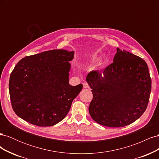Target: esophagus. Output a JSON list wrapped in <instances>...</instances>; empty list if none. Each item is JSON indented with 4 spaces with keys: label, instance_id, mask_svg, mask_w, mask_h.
I'll return each instance as SVG.
<instances>
[{
    "label": "esophagus",
    "instance_id": "34e87169",
    "mask_svg": "<svg viewBox=\"0 0 159 159\" xmlns=\"http://www.w3.org/2000/svg\"><path fill=\"white\" fill-rule=\"evenodd\" d=\"M83 87H84V88H89V85H88V84L87 83V82H84V84H83Z\"/></svg>",
    "mask_w": 159,
    "mask_h": 159
}]
</instances>
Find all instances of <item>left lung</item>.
Returning a JSON list of instances; mask_svg holds the SVG:
<instances>
[{
	"label": "left lung",
	"mask_w": 159,
	"mask_h": 159,
	"mask_svg": "<svg viewBox=\"0 0 159 159\" xmlns=\"http://www.w3.org/2000/svg\"><path fill=\"white\" fill-rule=\"evenodd\" d=\"M113 62L103 71L86 77L93 93L89 112L103 126L122 127L140 117L147 109L151 79L145 60L117 48Z\"/></svg>",
	"instance_id": "8db88e82"
}]
</instances>
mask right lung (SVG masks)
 Returning a JSON list of instances; mask_svg holds the SVG:
<instances>
[{
    "mask_svg": "<svg viewBox=\"0 0 159 159\" xmlns=\"http://www.w3.org/2000/svg\"><path fill=\"white\" fill-rule=\"evenodd\" d=\"M74 52L53 50L24 57L14 67L9 80L12 107L25 121L50 127L63 120L82 84H69Z\"/></svg>",
    "mask_w": 159,
    "mask_h": 159,
    "instance_id": "right-lung-1",
    "label": "right lung"
}]
</instances>
